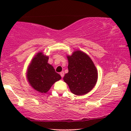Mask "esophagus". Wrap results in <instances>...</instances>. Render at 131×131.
Wrapping results in <instances>:
<instances>
[{
    "mask_svg": "<svg viewBox=\"0 0 131 131\" xmlns=\"http://www.w3.org/2000/svg\"><path fill=\"white\" fill-rule=\"evenodd\" d=\"M60 75H61V77H63V76H64V72H61L60 73Z\"/></svg>",
    "mask_w": 131,
    "mask_h": 131,
    "instance_id": "esophagus-1",
    "label": "esophagus"
}]
</instances>
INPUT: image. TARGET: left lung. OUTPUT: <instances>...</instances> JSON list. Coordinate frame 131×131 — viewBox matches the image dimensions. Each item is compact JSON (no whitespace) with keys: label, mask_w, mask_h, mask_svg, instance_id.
Instances as JSON below:
<instances>
[{"label":"left lung","mask_w":131,"mask_h":131,"mask_svg":"<svg viewBox=\"0 0 131 131\" xmlns=\"http://www.w3.org/2000/svg\"><path fill=\"white\" fill-rule=\"evenodd\" d=\"M67 58L69 72L63 77L64 81L74 95L87 94L94 88L97 80V71L94 62L80 50L67 55Z\"/></svg>","instance_id":"left-lung-1"}]
</instances>
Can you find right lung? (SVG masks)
Returning a JSON list of instances; mask_svg holds the SVG:
<instances>
[{"label":"right lung","instance_id":"1","mask_svg":"<svg viewBox=\"0 0 131 131\" xmlns=\"http://www.w3.org/2000/svg\"><path fill=\"white\" fill-rule=\"evenodd\" d=\"M49 57L39 52L35 55L28 66L26 78L29 85L37 91L46 94L61 77L48 63Z\"/></svg>","mask_w":131,"mask_h":131}]
</instances>
